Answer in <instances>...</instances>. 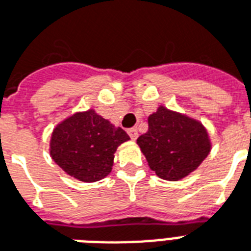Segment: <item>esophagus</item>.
Wrapping results in <instances>:
<instances>
[{"label":"esophagus","instance_id":"1","mask_svg":"<svg viewBox=\"0 0 251 251\" xmlns=\"http://www.w3.org/2000/svg\"><path fill=\"white\" fill-rule=\"evenodd\" d=\"M127 134L130 135L131 140H137L138 138V130H137V127H131L127 130Z\"/></svg>","mask_w":251,"mask_h":251}]
</instances>
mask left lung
<instances>
[{
  "label": "left lung",
  "instance_id": "1",
  "mask_svg": "<svg viewBox=\"0 0 251 251\" xmlns=\"http://www.w3.org/2000/svg\"><path fill=\"white\" fill-rule=\"evenodd\" d=\"M158 177L178 181L196 170L210 151L205 127L161 106L149 117V129L137 140Z\"/></svg>",
  "mask_w": 251,
  "mask_h": 251
}]
</instances>
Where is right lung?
I'll use <instances>...</instances> for the list:
<instances>
[{"mask_svg":"<svg viewBox=\"0 0 251 251\" xmlns=\"http://www.w3.org/2000/svg\"><path fill=\"white\" fill-rule=\"evenodd\" d=\"M129 140L94 110L78 113L53 131L50 154L59 168L83 182H94L111 172L117 148Z\"/></svg>","mask_w":251,"mask_h":251,"instance_id":"add662e5","label":"right lung"}]
</instances>
